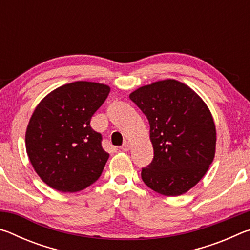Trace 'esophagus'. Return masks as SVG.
Instances as JSON below:
<instances>
[{"label":"esophagus","mask_w":250,"mask_h":250,"mask_svg":"<svg viewBox=\"0 0 250 250\" xmlns=\"http://www.w3.org/2000/svg\"><path fill=\"white\" fill-rule=\"evenodd\" d=\"M120 149L122 150V151H129L130 149H131V145H130V143L129 142H125L124 143V145H122L121 146H120Z\"/></svg>","instance_id":"obj_1"}]
</instances>
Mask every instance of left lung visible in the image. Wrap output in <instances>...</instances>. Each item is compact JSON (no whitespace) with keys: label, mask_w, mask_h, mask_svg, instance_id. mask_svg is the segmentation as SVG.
Returning a JSON list of instances; mask_svg holds the SVG:
<instances>
[{"label":"left lung","mask_w":250,"mask_h":250,"mask_svg":"<svg viewBox=\"0 0 250 250\" xmlns=\"http://www.w3.org/2000/svg\"><path fill=\"white\" fill-rule=\"evenodd\" d=\"M130 99L150 124L154 156L141 177L166 196H177L196 185L213 162L216 129L204 101L191 88L167 79L139 88Z\"/></svg>","instance_id":"obj_1"}]
</instances>
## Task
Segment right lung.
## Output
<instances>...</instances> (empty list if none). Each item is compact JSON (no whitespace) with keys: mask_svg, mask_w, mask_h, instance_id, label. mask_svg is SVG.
I'll list each match as a JSON object with an SVG mask.
<instances>
[{"mask_svg":"<svg viewBox=\"0 0 250 250\" xmlns=\"http://www.w3.org/2000/svg\"><path fill=\"white\" fill-rule=\"evenodd\" d=\"M110 92L103 83L75 82L50 92L34 110L25 142L34 170L59 192H78L99 179L109 154L90 126Z\"/></svg>","mask_w":250,"mask_h":250,"instance_id":"1","label":"right lung"}]
</instances>
